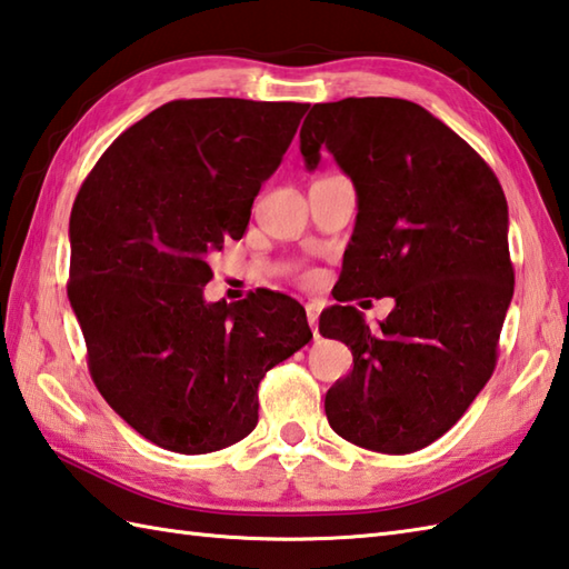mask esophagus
<instances>
[{
	"label": "esophagus",
	"mask_w": 569,
	"mask_h": 569,
	"mask_svg": "<svg viewBox=\"0 0 569 569\" xmlns=\"http://www.w3.org/2000/svg\"><path fill=\"white\" fill-rule=\"evenodd\" d=\"M305 311H307V321H309V327H311V331H315V336H317V321H319V305H315V301H309V305L305 307Z\"/></svg>",
	"instance_id": "1"
}]
</instances>
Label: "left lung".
Masks as SVG:
<instances>
[{"label": "left lung", "mask_w": 569, "mask_h": 569, "mask_svg": "<svg viewBox=\"0 0 569 569\" xmlns=\"http://www.w3.org/2000/svg\"><path fill=\"white\" fill-rule=\"evenodd\" d=\"M299 149L309 171L329 149L358 199L341 305L319 317L353 370L323 410L351 445L410 455L457 425L496 368L513 297L503 189L457 132L400 98L319 102ZM358 296H392L397 309L373 332L342 305Z\"/></svg>", "instance_id": "8db88e82"}]
</instances>
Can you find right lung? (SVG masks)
I'll return each mask as SVG.
<instances>
[{
	"mask_svg": "<svg viewBox=\"0 0 569 569\" xmlns=\"http://www.w3.org/2000/svg\"><path fill=\"white\" fill-rule=\"evenodd\" d=\"M301 102L171 100L106 149L80 187L68 299L100 396L161 449L208 455L258 425V386L309 343L297 299L206 301L211 254L246 233Z\"/></svg>",
	"mask_w": 569,
	"mask_h": 569,
	"instance_id": "add662e5",
	"label": "right lung"
}]
</instances>
